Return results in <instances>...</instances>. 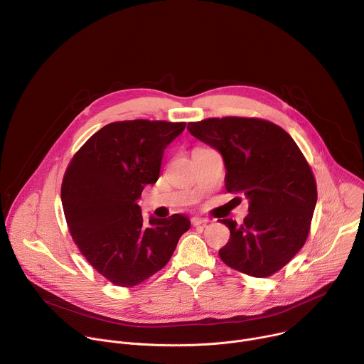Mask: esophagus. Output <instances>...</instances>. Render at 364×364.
I'll list each match as a JSON object with an SVG mask.
<instances>
[{
  "instance_id": "esophagus-1",
  "label": "esophagus",
  "mask_w": 364,
  "mask_h": 364,
  "mask_svg": "<svg viewBox=\"0 0 364 364\" xmlns=\"http://www.w3.org/2000/svg\"><path fill=\"white\" fill-rule=\"evenodd\" d=\"M191 223H193L194 226H200V225H207V223H209V219H205V218H198V216H194V218L191 219Z\"/></svg>"
}]
</instances>
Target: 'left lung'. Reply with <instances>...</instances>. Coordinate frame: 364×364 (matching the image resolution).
Returning a JSON list of instances; mask_svg holds the SVG:
<instances>
[{"label":"left lung","instance_id":"8db88e82","mask_svg":"<svg viewBox=\"0 0 364 364\" xmlns=\"http://www.w3.org/2000/svg\"><path fill=\"white\" fill-rule=\"evenodd\" d=\"M198 141L222 155L229 193H243L249 213L219 250L222 261L246 275L265 278L285 267L304 246L317 204V186L295 141L278 125L256 118L188 122Z\"/></svg>","mask_w":364,"mask_h":364}]
</instances>
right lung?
Here are the masks:
<instances>
[{"instance_id":"right-lung-1","label":"right lung","mask_w":364,"mask_h":364,"mask_svg":"<svg viewBox=\"0 0 364 364\" xmlns=\"http://www.w3.org/2000/svg\"><path fill=\"white\" fill-rule=\"evenodd\" d=\"M186 122L122 121L93 134L62 184L70 235L86 261L119 287H135L167 265L190 229L186 215L144 222L138 198L160 177L166 148Z\"/></svg>"}]
</instances>
